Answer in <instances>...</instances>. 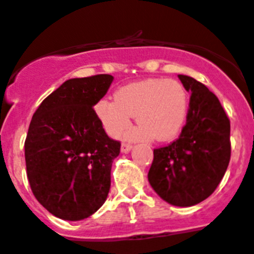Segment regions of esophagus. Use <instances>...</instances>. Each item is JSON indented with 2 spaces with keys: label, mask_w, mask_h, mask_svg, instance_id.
<instances>
[{
  "label": "esophagus",
  "mask_w": 254,
  "mask_h": 254,
  "mask_svg": "<svg viewBox=\"0 0 254 254\" xmlns=\"http://www.w3.org/2000/svg\"><path fill=\"white\" fill-rule=\"evenodd\" d=\"M131 149H132V145L131 143H127V142H123L122 146H121V151L122 152H128Z\"/></svg>",
  "instance_id": "34e87169"
}]
</instances>
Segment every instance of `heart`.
<instances>
[{"mask_svg":"<svg viewBox=\"0 0 254 254\" xmlns=\"http://www.w3.org/2000/svg\"><path fill=\"white\" fill-rule=\"evenodd\" d=\"M188 111V95L177 80L147 78L120 87L114 102L100 100L95 112L112 137H118L136 116L140 134L158 141L173 138L181 131Z\"/></svg>","mask_w":254,"mask_h":254,"instance_id":"obj_1","label":"heart"}]
</instances>
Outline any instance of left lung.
I'll use <instances>...</instances> for the list:
<instances>
[{"instance_id": "1", "label": "left lung", "mask_w": 254, "mask_h": 254, "mask_svg": "<svg viewBox=\"0 0 254 254\" xmlns=\"http://www.w3.org/2000/svg\"><path fill=\"white\" fill-rule=\"evenodd\" d=\"M178 77L190 93L186 125L177 140L154 149L147 177L164 201L187 207L214 193L228 169L230 121L205 85L190 76Z\"/></svg>"}]
</instances>
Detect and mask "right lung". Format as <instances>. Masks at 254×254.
Here are the masks:
<instances>
[{"label":"right lung","instance_id":"1","mask_svg":"<svg viewBox=\"0 0 254 254\" xmlns=\"http://www.w3.org/2000/svg\"><path fill=\"white\" fill-rule=\"evenodd\" d=\"M112 75L67 80L40 103L25 138V161L35 198L52 215L82 220L102 207L121 142L105 133L94 105Z\"/></svg>","mask_w":254,"mask_h":254}]
</instances>
